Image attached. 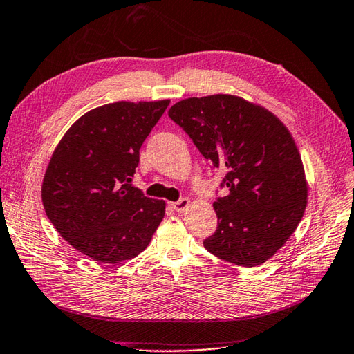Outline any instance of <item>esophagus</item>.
Wrapping results in <instances>:
<instances>
[{
  "label": "esophagus",
  "mask_w": 354,
  "mask_h": 354,
  "mask_svg": "<svg viewBox=\"0 0 354 354\" xmlns=\"http://www.w3.org/2000/svg\"><path fill=\"white\" fill-rule=\"evenodd\" d=\"M189 198H180L178 201H174V203H171V206L174 207L176 212H185L187 206H189Z\"/></svg>",
  "instance_id": "obj_1"
}]
</instances>
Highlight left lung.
<instances>
[{"label":"left lung","mask_w":354,"mask_h":354,"mask_svg":"<svg viewBox=\"0 0 354 354\" xmlns=\"http://www.w3.org/2000/svg\"><path fill=\"white\" fill-rule=\"evenodd\" d=\"M168 116L226 172L225 197L214 201L212 255L243 268L272 258L298 227L307 206L304 167L290 131L275 114L232 95L189 97Z\"/></svg>","instance_id":"left-lung-1"}]
</instances>
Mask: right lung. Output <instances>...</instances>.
Returning a JSON list of instances; mask_svg holds the SVG:
<instances>
[{
    "label": "right lung",
    "mask_w": 354,
    "mask_h": 354,
    "mask_svg": "<svg viewBox=\"0 0 354 354\" xmlns=\"http://www.w3.org/2000/svg\"><path fill=\"white\" fill-rule=\"evenodd\" d=\"M169 100L106 104L79 118L53 151L41 197L64 240L100 263L140 254L165 217V201L131 185L139 151Z\"/></svg>",
    "instance_id": "obj_1"
}]
</instances>
